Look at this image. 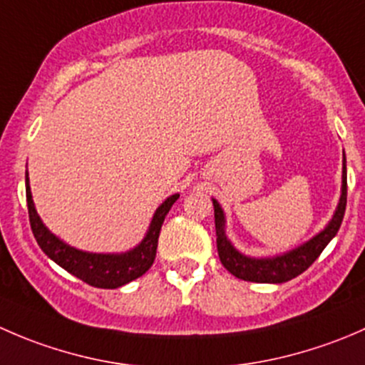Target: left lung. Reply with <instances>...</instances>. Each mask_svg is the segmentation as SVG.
I'll use <instances>...</instances> for the list:
<instances>
[{"instance_id":"8db88e82","label":"left lung","mask_w":365,"mask_h":365,"mask_svg":"<svg viewBox=\"0 0 365 365\" xmlns=\"http://www.w3.org/2000/svg\"><path fill=\"white\" fill-rule=\"evenodd\" d=\"M346 159H344V168H342V194L341 201L337 205L336 213H334L332 220L329 222V226L322 231L319 235H316L314 238L307 242V244L300 245V247L293 249V251L282 254V256L275 257H264V259H256V257H247L244 254H240L237 249L231 245V242L227 240L226 233H224V212L220 208V205L213 201V215H215V233H217V251H219L220 263L224 264L230 274H233L235 277L242 279V281H251V282H272V284H281V282L292 281L293 277L300 275L302 272L307 270L316 259H318L319 254L323 252V249L329 245V242L339 231L342 217H344L346 210Z\"/></svg>"}]
</instances>
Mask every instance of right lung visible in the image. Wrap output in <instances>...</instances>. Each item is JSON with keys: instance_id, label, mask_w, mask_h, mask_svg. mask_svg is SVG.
<instances>
[{"instance_id": "obj_1", "label": "right lung", "mask_w": 365, "mask_h": 365, "mask_svg": "<svg viewBox=\"0 0 365 365\" xmlns=\"http://www.w3.org/2000/svg\"><path fill=\"white\" fill-rule=\"evenodd\" d=\"M178 194L168 197V200L157 208L155 215H153L150 230L146 233L145 240L132 251L125 254H91L77 251V249L70 247L63 244L60 238L54 237L49 230L42 224L38 213H36L35 205L31 200V190H29L28 173H26V201H28V213H29V224H31V231L35 235L36 244L40 245L43 252L60 264L61 268L68 272V274L76 275L86 284L95 286V288L114 289L120 286L127 284V282L134 281V279L141 277L143 274L148 272L155 261L157 244H159V235L162 222H164L165 215L178 200Z\"/></svg>"}]
</instances>
